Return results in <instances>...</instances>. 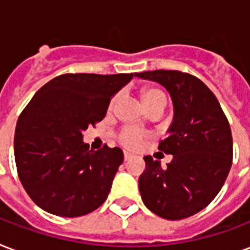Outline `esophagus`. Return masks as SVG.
Segmentation results:
<instances>
[{
	"label": "esophagus",
	"mask_w": 250,
	"mask_h": 250,
	"mask_svg": "<svg viewBox=\"0 0 250 250\" xmlns=\"http://www.w3.org/2000/svg\"><path fill=\"white\" fill-rule=\"evenodd\" d=\"M133 157V154L132 153H129V152H125V161H128V160H131V158H132Z\"/></svg>",
	"instance_id": "1"
}]
</instances>
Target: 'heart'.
Returning <instances> with one entry per match:
<instances>
[{
    "label": "heart",
    "instance_id": "obj_1",
    "mask_svg": "<svg viewBox=\"0 0 250 250\" xmlns=\"http://www.w3.org/2000/svg\"><path fill=\"white\" fill-rule=\"evenodd\" d=\"M141 97L144 100L145 105H148V104H152V102L157 101V100H165L164 93L158 89H144L143 90V93H141ZM118 97H114V100L111 101V105H113L114 102L117 101ZM145 137V133L139 128H125L121 135V141L125 145L129 146V148H136L139 145L143 143Z\"/></svg>",
    "mask_w": 250,
    "mask_h": 250
}]
</instances>
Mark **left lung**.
Segmentation results:
<instances>
[{
	"mask_svg": "<svg viewBox=\"0 0 250 250\" xmlns=\"http://www.w3.org/2000/svg\"><path fill=\"white\" fill-rule=\"evenodd\" d=\"M168 92L174 118L161 152L172 160L145 156L139 189L145 206L158 217L178 221L201 211L221 190L232 164V135L217 97L201 80L172 70L136 74Z\"/></svg>",
	"mask_w": 250,
	"mask_h": 250,
	"instance_id": "left-lung-1",
	"label": "left lung"
}]
</instances>
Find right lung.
<instances>
[{"mask_svg":"<svg viewBox=\"0 0 250 250\" xmlns=\"http://www.w3.org/2000/svg\"><path fill=\"white\" fill-rule=\"evenodd\" d=\"M136 74H64L37 90L18 119L14 154L25 192L41 209L74 218L105 202L121 148L89 149L83 132Z\"/></svg>","mask_w":250,"mask_h":250,"instance_id":"1","label":"right lung"}]
</instances>
